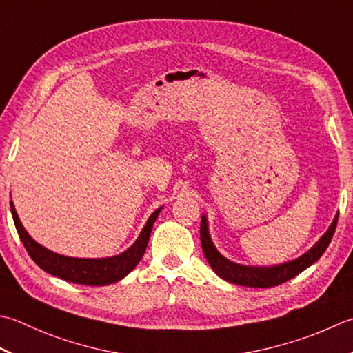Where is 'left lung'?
<instances>
[{
	"label": "left lung",
	"mask_w": 353,
	"mask_h": 353,
	"mask_svg": "<svg viewBox=\"0 0 353 353\" xmlns=\"http://www.w3.org/2000/svg\"><path fill=\"white\" fill-rule=\"evenodd\" d=\"M336 222L338 214L335 216L332 225L329 226V230L323 234V237L306 254H303L301 257L292 261H286V263L277 266H243L225 259L212 243L208 231V222H206L205 216H202V222H200V241H202V250L206 260H208L212 271L220 279L246 288H272L296 277V275L305 271L310 265H314L321 257L324 251L327 250L330 240L334 237Z\"/></svg>",
	"instance_id": "obj_1"
}]
</instances>
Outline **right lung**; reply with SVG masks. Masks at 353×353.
Returning <instances> with one entry per match:
<instances>
[{"label": "right lung", "instance_id": "1", "mask_svg": "<svg viewBox=\"0 0 353 353\" xmlns=\"http://www.w3.org/2000/svg\"><path fill=\"white\" fill-rule=\"evenodd\" d=\"M161 210L162 208H159L151 214L147 225L143 226L141 236L137 237V240L125 252L107 259H74L52 252L47 248L37 243L29 236V232L24 230V226L21 225L15 206H13V202H10L12 217L13 222H15L18 236L34 263L43 271L54 275V277L85 286L112 285V283L122 280L125 275L133 271L136 265L141 261L145 250H147L151 230H153V225Z\"/></svg>", "mask_w": 353, "mask_h": 353}]
</instances>
